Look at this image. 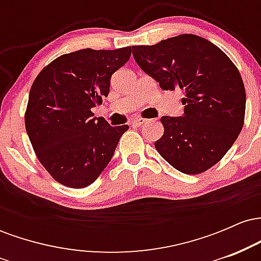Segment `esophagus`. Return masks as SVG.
Instances as JSON below:
<instances>
[{
  "label": "esophagus",
  "instance_id": "obj_1",
  "mask_svg": "<svg viewBox=\"0 0 261 261\" xmlns=\"http://www.w3.org/2000/svg\"><path fill=\"white\" fill-rule=\"evenodd\" d=\"M147 121H148L147 119L137 118V119H135V120H133V125H134V126H141V125L146 124V122H147Z\"/></svg>",
  "mask_w": 261,
  "mask_h": 261
}]
</instances>
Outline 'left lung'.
<instances>
[{
    "label": "left lung",
    "mask_w": 261,
    "mask_h": 261,
    "mask_svg": "<svg viewBox=\"0 0 261 261\" xmlns=\"http://www.w3.org/2000/svg\"><path fill=\"white\" fill-rule=\"evenodd\" d=\"M133 55L162 89L184 93V115L162 116L164 134L155 149L185 174L215 166L244 124L245 89L236 65L220 47L194 34L133 46Z\"/></svg>",
    "instance_id": "left-lung-1"
}]
</instances>
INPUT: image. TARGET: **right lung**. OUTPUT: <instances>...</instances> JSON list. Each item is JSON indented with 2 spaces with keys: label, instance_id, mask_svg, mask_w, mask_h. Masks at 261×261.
Here are the masks:
<instances>
[{
  "label": "right lung",
  "instance_id": "add662e5",
  "mask_svg": "<svg viewBox=\"0 0 261 261\" xmlns=\"http://www.w3.org/2000/svg\"><path fill=\"white\" fill-rule=\"evenodd\" d=\"M131 56V46L83 49L45 66L29 92L25 130L38 160L66 187L91 185L112 160L127 125L110 126L92 108L108 97L110 79Z\"/></svg>",
  "mask_w": 261,
  "mask_h": 261
}]
</instances>
